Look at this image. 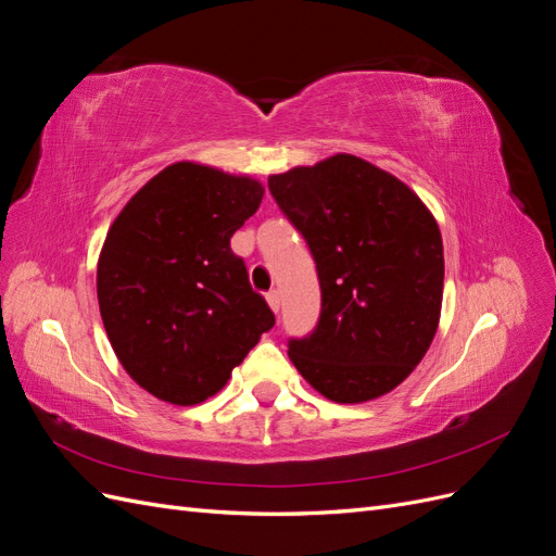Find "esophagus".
Segmentation results:
<instances>
[{
	"label": "esophagus",
	"instance_id": "34e87169",
	"mask_svg": "<svg viewBox=\"0 0 556 556\" xmlns=\"http://www.w3.org/2000/svg\"><path fill=\"white\" fill-rule=\"evenodd\" d=\"M266 301H268V306H271V311H274V313H278V311H280V292H278V290L266 292Z\"/></svg>",
	"mask_w": 556,
	"mask_h": 556
}]
</instances>
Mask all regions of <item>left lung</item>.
Wrapping results in <instances>:
<instances>
[{"label": "left lung", "mask_w": 556, "mask_h": 556, "mask_svg": "<svg viewBox=\"0 0 556 556\" xmlns=\"http://www.w3.org/2000/svg\"><path fill=\"white\" fill-rule=\"evenodd\" d=\"M276 204L306 239L323 311L288 352L319 394L362 403L392 392L422 362L443 304V239L406 182L355 155L268 176Z\"/></svg>", "instance_id": "8db88e82"}]
</instances>
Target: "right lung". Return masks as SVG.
Here are the masks:
<instances>
[{
	"instance_id": "obj_1",
	"label": "right lung",
	"mask_w": 556,
	"mask_h": 556,
	"mask_svg": "<svg viewBox=\"0 0 556 556\" xmlns=\"http://www.w3.org/2000/svg\"><path fill=\"white\" fill-rule=\"evenodd\" d=\"M262 197L255 178L176 162L111 225L97 264L99 313L123 368L153 396L206 401L276 325L229 245Z\"/></svg>"
}]
</instances>
